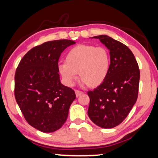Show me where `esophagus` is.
<instances>
[{
  "label": "esophagus",
  "mask_w": 158,
  "mask_h": 158,
  "mask_svg": "<svg viewBox=\"0 0 158 158\" xmlns=\"http://www.w3.org/2000/svg\"><path fill=\"white\" fill-rule=\"evenodd\" d=\"M75 94H76L77 97H78L81 95H82V94H83V92L79 91V90H75Z\"/></svg>",
  "instance_id": "1"
}]
</instances>
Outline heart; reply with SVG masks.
Segmentation results:
<instances>
[{
  "mask_svg": "<svg viewBox=\"0 0 158 158\" xmlns=\"http://www.w3.org/2000/svg\"><path fill=\"white\" fill-rule=\"evenodd\" d=\"M110 67V54L106 48L80 44L69 50L66 63L59 64V70L67 85H73L79 73L81 81L94 88L103 83Z\"/></svg>",
  "mask_w": 158,
  "mask_h": 158,
  "instance_id": "obj_1",
  "label": "heart"
}]
</instances>
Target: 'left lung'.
I'll use <instances>...</instances> for the list:
<instances>
[{
  "mask_svg": "<svg viewBox=\"0 0 158 158\" xmlns=\"http://www.w3.org/2000/svg\"><path fill=\"white\" fill-rule=\"evenodd\" d=\"M110 50V67L103 83L88 91L90 103L88 114L91 121L104 128L121 123L136 103L140 71L128 46L110 37L94 36Z\"/></svg>",
  "mask_w": 158,
  "mask_h": 158,
  "instance_id": "obj_1",
  "label": "left lung"
}]
</instances>
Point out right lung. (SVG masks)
Segmentation results:
<instances>
[{"label": "right lung", "mask_w": 158, "mask_h": 158, "mask_svg": "<svg viewBox=\"0 0 158 158\" xmlns=\"http://www.w3.org/2000/svg\"><path fill=\"white\" fill-rule=\"evenodd\" d=\"M70 40L45 42L28 52L16 68L14 96L30 126L44 133L56 131L67 120L76 98L74 90L59 80L58 61Z\"/></svg>", "instance_id": "right-lung-1"}]
</instances>
